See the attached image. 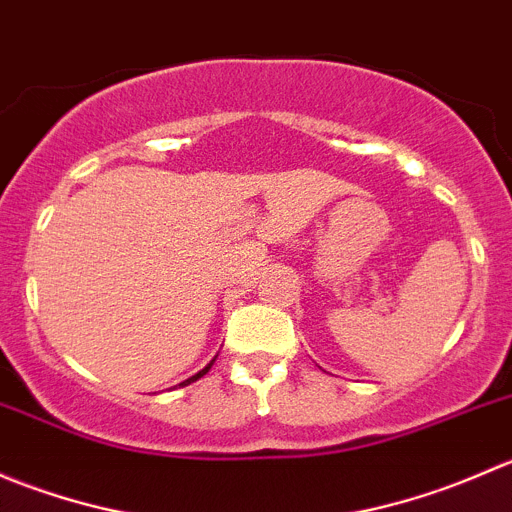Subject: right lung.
Segmentation results:
<instances>
[{
  "label": "right lung",
  "mask_w": 512,
  "mask_h": 512,
  "mask_svg": "<svg viewBox=\"0 0 512 512\" xmlns=\"http://www.w3.org/2000/svg\"><path fill=\"white\" fill-rule=\"evenodd\" d=\"M215 359H218V356H215ZM215 359H213V361H210V364H208V366H205V369H200V371H198V374H193V376H190V379L180 381V384H178V386H188V384H193V381H198V379H200V376H205V374H208V371H210V366H213V364H215Z\"/></svg>",
  "instance_id": "right-lung-1"
}]
</instances>
